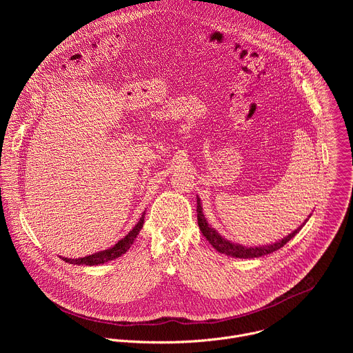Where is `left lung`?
<instances>
[{"label": "left lung", "instance_id": "8db88e82", "mask_svg": "<svg viewBox=\"0 0 353 353\" xmlns=\"http://www.w3.org/2000/svg\"><path fill=\"white\" fill-rule=\"evenodd\" d=\"M196 219H198V226H199L201 233L205 236V239L211 243V245L215 250H218L219 253L230 256V257H236V259H254V257H261V256H265V254H271V253H274V251L283 247L292 237H294V234L299 233V230L303 228L305 223H306L305 222L300 228H297L293 233H290L289 236L283 237L282 240H279L274 244L261 245V247H243L241 244L230 243L229 240L223 239L215 229L208 226L207 219L203 214V208H201L199 198H196Z\"/></svg>", "mask_w": 353, "mask_h": 353}]
</instances>
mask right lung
Segmentation results:
<instances>
[{
    "instance_id": "1",
    "label": "right lung",
    "mask_w": 353,
    "mask_h": 353,
    "mask_svg": "<svg viewBox=\"0 0 353 353\" xmlns=\"http://www.w3.org/2000/svg\"><path fill=\"white\" fill-rule=\"evenodd\" d=\"M143 218H145V212L142 214L141 219L138 221V223L134 226L132 230H130V233L123 237L120 241H117L113 247L108 248V250H103V251H99V253H94L92 256H86V257H82V259H64L63 260L65 263H70V264H77V265H99V264H105L108 261H112V260H116L119 257H121L125 251L130 248V245L134 243L137 234L139 233V230L142 229L143 226Z\"/></svg>"
}]
</instances>
